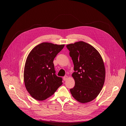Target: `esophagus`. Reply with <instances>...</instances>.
Returning <instances> with one entry per match:
<instances>
[{"instance_id": "34e87169", "label": "esophagus", "mask_w": 126, "mask_h": 126, "mask_svg": "<svg viewBox=\"0 0 126 126\" xmlns=\"http://www.w3.org/2000/svg\"><path fill=\"white\" fill-rule=\"evenodd\" d=\"M67 79H68V77L67 76H65L63 77V80L64 81H66L67 80Z\"/></svg>"}]
</instances>
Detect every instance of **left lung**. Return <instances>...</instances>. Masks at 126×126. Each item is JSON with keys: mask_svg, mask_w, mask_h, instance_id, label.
Masks as SVG:
<instances>
[{"mask_svg": "<svg viewBox=\"0 0 126 126\" xmlns=\"http://www.w3.org/2000/svg\"><path fill=\"white\" fill-rule=\"evenodd\" d=\"M74 65L72 74L75 81L71 94L77 101L86 103L94 100L100 93L105 79L102 57L88 43L79 41L66 45Z\"/></svg>", "mask_w": 126, "mask_h": 126, "instance_id": "1", "label": "left lung"}]
</instances>
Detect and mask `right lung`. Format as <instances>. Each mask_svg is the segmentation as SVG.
Here are the masks:
<instances>
[{
  "instance_id": "add662e5",
  "label": "right lung",
  "mask_w": 126,
  "mask_h": 126,
  "mask_svg": "<svg viewBox=\"0 0 126 126\" xmlns=\"http://www.w3.org/2000/svg\"><path fill=\"white\" fill-rule=\"evenodd\" d=\"M64 46L43 42L29 54L24 66V82L26 90L35 100H46L63 84L62 78L56 75L53 61Z\"/></svg>"
}]
</instances>
